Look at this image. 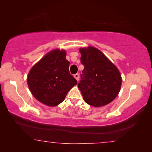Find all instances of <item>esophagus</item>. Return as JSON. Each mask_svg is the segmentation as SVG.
I'll return each instance as SVG.
<instances>
[{
    "mask_svg": "<svg viewBox=\"0 0 152 152\" xmlns=\"http://www.w3.org/2000/svg\"><path fill=\"white\" fill-rule=\"evenodd\" d=\"M79 77H80V76H79V74H78V73H77V74H75V75H74V77L75 78L76 80H77V81L79 80Z\"/></svg>",
    "mask_w": 152,
    "mask_h": 152,
    "instance_id": "esophagus-1",
    "label": "esophagus"
}]
</instances>
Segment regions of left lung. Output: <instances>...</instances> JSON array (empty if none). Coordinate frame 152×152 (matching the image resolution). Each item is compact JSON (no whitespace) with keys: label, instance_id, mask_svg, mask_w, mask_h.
<instances>
[{"label":"left lung","instance_id":"obj_1","mask_svg":"<svg viewBox=\"0 0 152 152\" xmlns=\"http://www.w3.org/2000/svg\"><path fill=\"white\" fill-rule=\"evenodd\" d=\"M81 63L84 66L77 86L84 101L100 107L111 102L120 91L122 77L117 67L98 49L80 48Z\"/></svg>","mask_w":152,"mask_h":152}]
</instances>
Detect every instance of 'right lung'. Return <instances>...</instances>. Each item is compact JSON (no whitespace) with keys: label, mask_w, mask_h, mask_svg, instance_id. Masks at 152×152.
I'll list each match as a JSON object with an SVG mask.
<instances>
[{"label":"right lung","mask_w":152,"mask_h":152,"mask_svg":"<svg viewBox=\"0 0 152 152\" xmlns=\"http://www.w3.org/2000/svg\"><path fill=\"white\" fill-rule=\"evenodd\" d=\"M66 51L53 50L35 64L29 72L28 85L35 98L49 107L62 102L68 91L77 84L69 72Z\"/></svg>","instance_id":"add662e5"}]
</instances>
